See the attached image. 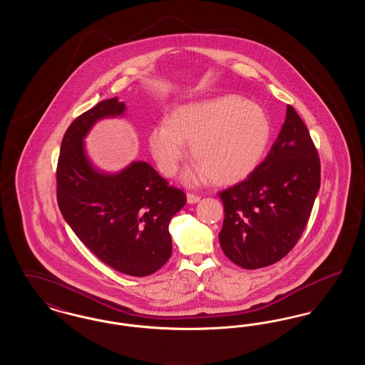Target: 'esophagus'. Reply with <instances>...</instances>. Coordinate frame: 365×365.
<instances>
[{"instance_id": "1", "label": "esophagus", "mask_w": 365, "mask_h": 365, "mask_svg": "<svg viewBox=\"0 0 365 365\" xmlns=\"http://www.w3.org/2000/svg\"><path fill=\"white\" fill-rule=\"evenodd\" d=\"M200 200H201V197H198V195H195L192 192H187V202L189 204H197Z\"/></svg>"}]
</instances>
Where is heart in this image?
Here are the masks:
<instances>
[{
	"label": "heart",
	"instance_id": "obj_1",
	"mask_svg": "<svg viewBox=\"0 0 365 365\" xmlns=\"http://www.w3.org/2000/svg\"><path fill=\"white\" fill-rule=\"evenodd\" d=\"M271 138V123L260 105L228 94L178 106L170 122L157 123L149 146L164 176H174L187 155L197 164L183 176L187 185L210 178L237 183L260 164Z\"/></svg>",
	"mask_w": 365,
	"mask_h": 365
}]
</instances>
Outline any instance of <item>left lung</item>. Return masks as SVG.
<instances>
[{
  "label": "left lung",
  "instance_id": "left-lung-1",
  "mask_svg": "<svg viewBox=\"0 0 365 365\" xmlns=\"http://www.w3.org/2000/svg\"><path fill=\"white\" fill-rule=\"evenodd\" d=\"M320 189V160L307 125L287 105L269 153L235 186L220 191L219 234L227 257L245 269L283 259L301 238Z\"/></svg>",
  "mask_w": 365,
  "mask_h": 365
}]
</instances>
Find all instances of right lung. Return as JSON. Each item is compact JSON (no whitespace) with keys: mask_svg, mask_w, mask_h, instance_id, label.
I'll use <instances>...</instances> for the list:
<instances>
[{"mask_svg":"<svg viewBox=\"0 0 365 365\" xmlns=\"http://www.w3.org/2000/svg\"><path fill=\"white\" fill-rule=\"evenodd\" d=\"M118 97L104 100L76 118L64 134L57 164V202L63 217L87 249L110 268L148 277L171 256L168 225L185 207L186 195L145 161L108 174L88 160L85 138L106 118L123 116Z\"/></svg>","mask_w":365,"mask_h":365,"instance_id":"right-lung-1","label":"right lung"}]
</instances>
